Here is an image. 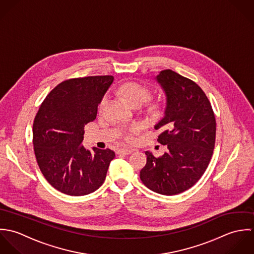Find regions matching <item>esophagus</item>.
Masks as SVG:
<instances>
[{"instance_id": "1", "label": "esophagus", "mask_w": 254, "mask_h": 254, "mask_svg": "<svg viewBox=\"0 0 254 254\" xmlns=\"http://www.w3.org/2000/svg\"><path fill=\"white\" fill-rule=\"evenodd\" d=\"M132 152H133L132 149H125V148H123V149H119L118 150V154H123V155H128V154Z\"/></svg>"}]
</instances>
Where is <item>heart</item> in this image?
I'll return each instance as SVG.
<instances>
[{
  "instance_id": "b5f03b06",
  "label": "heart",
  "mask_w": 254,
  "mask_h": 254,
  "mask_svg": "<svg viewBox=\"0 0 254 254\" xmlns=\"http://www.w3.org/2000/svg\"><path fill=\"white\" fill-rule=\"evenodd\" d=\"M116 92L119 95H121L126 101L132 107H140L144 103L148 101L149 98H150L149 89L146 86H144V85H142L138 82H134V81H129V82L123 83L122 85H120L119 87L116 88ZM108 101H109L108 95H104L102 97L100 102H99V105H98L99 112H102L105 109ZM160 108H161V104L158 103V102H154L152 104H150L149 111L154 113V112L159 111ZM139 128H140V126H138V125H133L130 127L127 128L124 132L125 139L128 142L133 141L134 135L139 130Z\"/></svg>"
}]
</instances>
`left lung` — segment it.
<instances>
[{
	"label": "left lung",
	"mask_w": 254,
	"mask_h": 254,
	"mask_svg": "<svg viewBox=\"0 0 254 254\" xmlns=\"http://www.w3.org/2000/svg\"><path fill=\"white\" fill-rule=\"evenodd\" d=\"M166 95L164 117L154 127L167 146L161 157L146 151L142 183L163 195H175L194 186L206 171L215 146L216 120L202 89L192 80L165 69L155 77Z\"/></svg>",
	"instance_id": "obj_1"
}]
</instances>
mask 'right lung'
Instances as JSON below:
<instances>
[{"instance_id":"1","label":"right lung","mask_w":254,"mask_h":254,"mask_svg":"<svg viewBox=\"0 0 254 254\" xmlns=\"http://www.w3.org/2000/svg\"><path fill=\"white\" fill-rule=\"evenodd\" d=\"M112 75L64 80L41 104L33 123V146L47 182L67 195L80 196L104 183L115 152L82 145L84 126L93 122Z\"/></svg>"}]
</instances>
